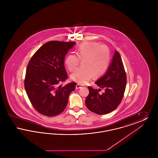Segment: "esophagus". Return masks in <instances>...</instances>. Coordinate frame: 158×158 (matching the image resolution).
<instances>
[{
  "mask_svg": "<svg viewBox=\"0 0 158 158\" xmlns=\"http://www.w3.org/2000/svg\"><path fill=\"white\" fill-rule=\"evenodd\" d=\"M82 85H80V84H77L76 85V89H80V88H82Z\"/></svg>",
  "mask_w": 158,
  "mask_h": 158,
  "instance_id": "obj_1",
  "label": "esophagus"
}]
</instances>
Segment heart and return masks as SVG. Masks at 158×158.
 <instances>
[{"label":"heart","mask_w":158,"mask_h":158,"mask_svg":"<svg viewBox=\"0 0 158 158\" xmlns=\"http://www.w3.org/2000/svg\"><path fill=\"white\" fill-rule=\"evenodd\" d=\"M76 55L69 54L66 58L65 64L70 72H74L78 68L79 60L83 61L82 68L71 75V79L79 84L85 85L92 77L103 75L109 66L111 54L107 46L98 43L87 41L79 45Z\"/></svg>","instance_id":"obj_1"}]
</instances>
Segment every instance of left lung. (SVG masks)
I'll use <instances>...</instances> for the list:
<instances>
[{
	"label": "left lung",
	"mask_w": 158,
	"mask_h": 158,
	"mask_svg": "<svg viewBox=\"0 0 158 158\" xmlns=\"http://www.w3.org/2000/svg\"><path fill=\"white\" fill-rule=\"evenodd\" d=\"M95 83L105 92L99 94L101 89L88 87L89 94L86 98V107L93 113L103 115L111 113L120 104L126 89L127 78L120 54L115 51L111 63L105 75Z\"/></svg>",
	"instance_id": "8db88e82"
}]
</instances>
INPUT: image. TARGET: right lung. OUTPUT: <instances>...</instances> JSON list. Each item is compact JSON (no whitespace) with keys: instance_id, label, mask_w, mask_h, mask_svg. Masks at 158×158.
<instances>
[{"instance_id":"obj_1","label":"right lung","mask_w":158,"mask_h":158,"mask_svg":"<svg viewBox=\"0 0 158 158\" xmlns=\"http://www.w3.org/2000/svg\"><path fill=\"white\" fill-rule=\"evenodd\" d=\"M75 42L51 41L42 45L27 66L24 86L30 101L38 113L53 117L62 113L75 82L63 86L68 78L64 61Z\"/></svg>"}]
</instances>
